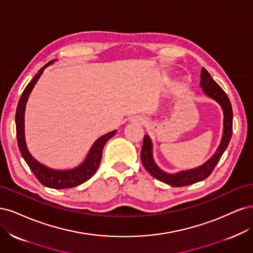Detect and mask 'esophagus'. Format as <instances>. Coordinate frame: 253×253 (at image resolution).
I'll use <instances>...</instances> for the list:
<instances>
[{
    "mask_svg": "<svg viewBox=\"0 0 253 253\" xmlns=\"http://www.w3.org/2000/svg\"><path fill=\"white\" fill-rule=\"evenodd\" d=\"M133 123H138V124H145L146 123V120L142 117H134L132 120H131Z\"/></svg>",
    "mask_w": 253,
    "mask_h": 253,
    "instance_id": "obj_1",
    "label": "esophagus"
}]
</instances>
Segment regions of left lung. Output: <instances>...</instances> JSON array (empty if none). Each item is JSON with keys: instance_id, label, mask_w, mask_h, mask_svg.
I'll use <instances>...</instances> for the list:
<instances>
[{"instance_id": "8db88e82", "label": "left lung", "mask_w": 253, "mask_h": 253, "mask_svg": "<svg viewBox=\"0 0 253 253\" xmlns=\"http://www.w3.org/2000/svg\"><path fill=\"white\" fill-rule=\"evenodd\" d=\"M201 88H203V92L205 93L210 99L214 100L219 104L222 107L224 113V122H223V135L221 143H219L218 147L214 154L211 157L207 162L204 163L203 165L195 167L189 170H182L178 171L176 173H168L163 171L154 162L153 159V145L151 138L148 134H145L143 146L141 150V160L145 169L148 172L156 177L157 180L166 183L169 186L172 187H183L188 186L194 183L201 182L207 178L216 164L218 163L219 159L222 158L224 151L226 150L228 144L230 142V138L232 135V107L231 103L229 101V97L227 96L223 89L217 85L215 81L211 78L209 72L205 69L202 68L201 71Z\"/></svg>"}]
</instances>
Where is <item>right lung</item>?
Returning a JSON list of instances; mask_svg holds the SVG:
<instances>
[{
	"mask_svg": "<svg viewBox=\"0 0 253 253\" xmlns=\"http://www.w3.org/2000/svg\"><path fill=\"white\" fill-rule=\"evenodd\" d=\"M54 61H50L47 63L44 67L41 68L36 77L32 79L29 84L24 89V91L21 95V99L19 101L17 112H15V127H17V138H18V146L20 152L22 154L23 159L25 160L27 165L29 166L30 170L34 172L37 176L38 180L41 184H43L46 187L53 189H66L72 188V187L79 186L81 184L88 181L97 170L100 166V163L102 160V152L103 148L109 138H111L116 134L117 130H113L108 133L102 135L101 137L93 143L90 150L87 153L85 160L82 164L66 170H59V169H52L47 167L43 164H41L34 157L31 156L28 151L25 141V108L28 101V97L34 89L35 85L39 81V79L42 76L44 69L49 66Z\"/></svg>",
	"mask_w": 253,
	"mask_h": 253,
	"instance_id": "right-lung-1",
	"label": "right lung"
}]
</instances>
